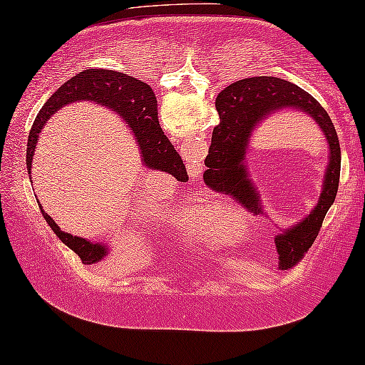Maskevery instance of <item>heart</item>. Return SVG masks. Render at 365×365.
Returning a JSON list of instances; mask_svg holds the SVG:
<instances>
[{
  "instance_id": "b5f03b06",
  "label": "heart",
  "mask_w": 365,
  "mask_h": 365,
  "mask_svg": "<svg viewBox=\"0 0 365 365\" xmlns=\"http://www.w3.org/2000/svg\"><path fill=\"white\" fill-rule=\"evenodd\" d=\"M237 218L238 214L232 209L220 210L207 204H195L173 217V225L194 238L217 241L220 237V222L228 223L235 222Z\"/></svg>"
}]
</instances>
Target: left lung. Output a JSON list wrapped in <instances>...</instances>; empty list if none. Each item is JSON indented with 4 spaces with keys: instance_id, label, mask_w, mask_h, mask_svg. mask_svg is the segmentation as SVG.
Masks as SVG:
<instances>
[{
    "instance_id": "obj_1",
    "label": "left lung",
    "mask_w": 365,
    "mask_h": 365,
    "mask_svg": "<svg viewBox=\"0 0 365 365\" xmlns=\"http://www.w3.org/2000/svg\"><path fill=\"white\" fill-rule=\"evenodd\" d=\"M220 124L214 128L204 181L210 189L227 194L248 209L262 215L259 194L250 181L245 166L250 140L262 120L280 109L295 108L312 117L322 128L329 148L328 168L318 204L304 220L282 230L274 238L279 255V269H290L302 259L318 237L324 215L333 205L339 186L341 148L338 133L328 112L304 89L282 78L256 76L240 80L227 86L215 101Z\"/></svg>"
}]
</instances>
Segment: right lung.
<instances>
[{
    "label": "right lung",
    "mask_w": 365,
    "mask_h": 365,
    "mask_svg": "<svg viewBox=\"0 0 365 365\" xmlns=\"http://www.w3.org/2000/svg\"><path fill=\"white\" fill-rule=\"evenodd\" d=\"M76 101H93V103L106 106L117 112L135 135L140 151H142L143 165L150 170L170 173L178 181H184V178L187 176L181 156L160 127L158 108H156L158 104H156L153 89L147 83L128 76L125 73L94 68L85 70L70 78L42 106L41 112L34 120L29 142H27V171L31 173L32 156L36 151L41 128L58 109L65 108L66 104L76 103ZM38 207H41L48 227L70 250L81 257L83 264H94L108 256V246L61 232L53 218L42 209V205L38 204Z\"/></svg>",
    "instance_id": "add662e5"
}]
</instances>
